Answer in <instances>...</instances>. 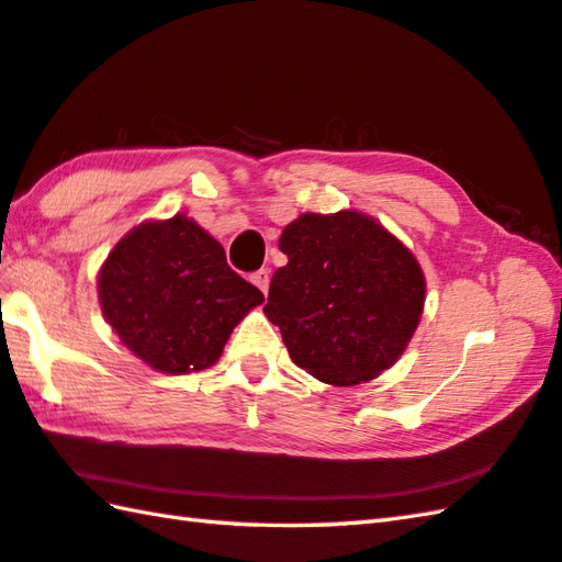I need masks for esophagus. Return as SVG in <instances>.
<instances>
[{
	"instance_id": "34e87169",
	"label": "esophagus",
	"mask_w": 562,
	"mask_h": 562,
	"mask_svg": "<svg viewBox=\"0 0 562 562\" xmlns=\"http://www.w3.org/2000/svg\"><path fill=\"white\" fill-rule=\"evenodd\" d=\"M250 282L256 284V288L262 292V294H268V288H270V270H258V272H252L250 274Z\"/></svg>"
}]
</instances>
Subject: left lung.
<instances>
[{
	"label": "left lung",
	"mask_w": 562,
	"mask_h": 562,
	"mask_svg": "<svg viewBox=\"0 0 562 562\" xmlns=\"http://www.w3.org/2000/svg\"><path fill=\"white\" fill-rule=\"evenodd\" d=\"M288 266L272 274L266 316L296 366L326 384H360L392 368L426 300L419 262L375 218L344 209L284 226Z\"/></svg>",
	"instance_id": "left-lung-1"
}]
</instances>
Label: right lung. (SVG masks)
I'll use <instances>...</instances> for the list:
<instances>
[{
  "mask_svg": "<svg viewBox=\"0 0 562 562\" xmlns=\"http://www.w3.org/2000/svg\"><path fill=\"white\" fill-rule=\"evenodd\" d=\"M97 290L121 344L168 375L214 366L240 318L266 302L184 214L131 228L99 270Z\"/></svg>",
  "mask_w": 562,
  "mask_h": 562,
  "instance_id": "obj_1",
  "label": "right lung"
}]
</instances>
